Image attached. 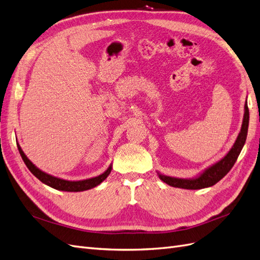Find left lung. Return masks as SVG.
I'll return each instance as SVG.
<instances>
[{
  "instance_id": "left-lung-1",
  "label": "left lung",
  "mask_w": 260,
  "mask_h": 260,
  "mask_svg": "<svg viewBox=\"0 0 260 260\" xmlns=\"http://www.w3.org/2000/svg\"><path fill=\"white\" fill-rule=\"evenodd\" d=\"M248 121H249V112L247 107V102L244 105V117L241 131L239 136L235 140L233 146L228 154L222 157L221 159L217 162L212 164L211 166L206 168L199 176L194 178H176L162 175L160 172L157 171L159 179L167 183L170 186L185 188V190H200V188H205L212 186L216 184L218 181L221 180L228 172L231 170L233 165L237 161L238 157L242 151V148L245 144L246 137H247V130H248Z\"/></svg>"
}]
</instances>
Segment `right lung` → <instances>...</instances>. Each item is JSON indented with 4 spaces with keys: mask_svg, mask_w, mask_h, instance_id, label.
I'll return each mask as SVG.
<instances>
[{
    "mask_svg": "<svg viewBox=\"0 0 260 260\" xmlns=\"http://www.w3.org/2000/svg\"><path fill=\"white\" fill-rule=\"evenodd\" d=\"M18 146V151L21 155V158L23 160V162L26 164V166L28 167V169L31 171V174L34 176H36L39 180L41 181L42 183L49 185L55 190H59V191H65V192H81V191H86L90 190V188H93L98 186L99 184H101L103 181L109 176L112 171V166L113 165L111 164L103 174H101L98 177H94L91 179H85V180H80V181H68V180H64L60 179L57 177H54L52 175L46 174V172L42 171L41 169H39L35 164H32L28 157L23 153V151L21 149L20 145L17 144Z\"/></svg>",
    "mask_w": 260,
    "mask_h": 260,
    "instance_id": "right-lung-1",
    "label": "right lung"
}]
</instances>
